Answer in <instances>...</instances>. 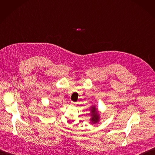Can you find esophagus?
<instances>
[{
	"label": "esophagus",
	"instance_id": "1",
	"mask_svg": "<svg viewBox=\"0 0 155 155\" xmlns=\"http://www.w3.org/2000/svg\"><path fill=\"white\" fill-rule=\"evenodd\" d=\"M71 105H73V106H75V105H77V104H76V103H75V102L71 101Z\"/></svg>",
	"mask_w": 155,
	"mask_h": 155
}]
</instances>
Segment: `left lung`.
<instances>
[{"label":"left lung","mask_w":155,"mask_h":155,"mask_svg":"<svg viewBox=\"0 0 155 155\" xmlns=\"http://www.w3.org/2000/svg\"><path fill=\"white\" fill-rule=\"evenodd\" d=\"M90 110L91 116V118L90 119V122L92 124H95V123H98L100 119V115L99 111H98V109L95 105H92L91 107H90Z\"/></svg>","instance_id":"1"}]
</instances>
